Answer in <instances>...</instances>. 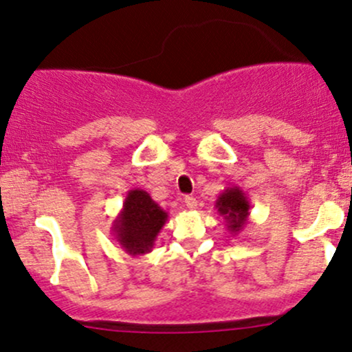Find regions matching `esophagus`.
<instances>
[{
    "label": "esophagus",
    "mask_w": 352,
    "mask_h": 352,
    "mask_svg": "<svg viewBox=\"0 0 352 352\" xmlns=\"http://www.w3.org/2000/svg\"><path fill=\"white\" fill-rule=\"evenodd\" d=\"M184 204H186V206H188L189 209H196V206H197L196 197H192V196H186V197H184Z\"/></svg>",
    "instance_id": "obj_1"
}]
</instances>
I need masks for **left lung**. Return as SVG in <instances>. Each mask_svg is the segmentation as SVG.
<instances>
[{"mask_svg": "<svg viewBox=\"0 0 352 352\" xmlns=\"http://www.w3.org/2000/svg\"><path fill=\"white\" fill-rule=\"evenodd\" d=\"M214 208L226 221L228 231L232 236L239 234L250 219V199L239 186L226 188L216 199Z\"/></svg>", "mask_w": 352, "mask_h": 352, "instance_id": "1", "label": "left lung"}]
</instances>
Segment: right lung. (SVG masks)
Here are the masks:
<instances>
[{
    "instance_id": "1",
    "label": "right lung",
    "mask_w": 352,
    "mask_h": 352,
    "mask_svg": "<svg viewBox=\"0 0 352 352\" xmlns=\"http://www.w3.org/2000/svg\"><path fill=\"white\" fill-rule=\"evenodd\" d=\"M166 221L168 212L151 199L149 192L134 188L128 191L123 209L113 221L111 234L129 256H143L151 252Z\"/></svg>"
}]
</instances>
